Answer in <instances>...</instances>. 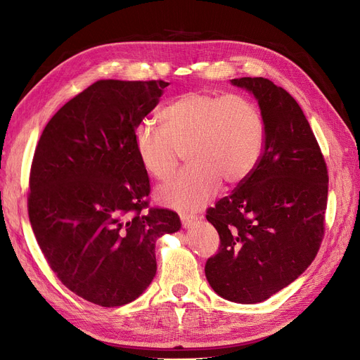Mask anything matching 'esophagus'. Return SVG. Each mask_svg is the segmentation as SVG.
<instances>
[{
  "label": "esophagus",
  "instance_id": "obj_1",
  "mask_svg": "<svg viewBox=\"0 0 360 360\" xmlns=\"http://www.w3.org/2000/svg\"><path fill=\"white\" fill-rule=\"evenodd\" d=\"M180 219H181L183 227H189V226L193 224L196 217L195 215H189V214H180Z\"/></svg>",
  "mask_w": 360,
  "mask_h": 360
}]
</instances>
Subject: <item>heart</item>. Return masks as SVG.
Here are the masks:
<instances>
[{
    "label": "heart",
    "instance_id": "heart-1",
    "mask_svg": "<svg viewBox=\"0 0 360 360\" xmlns=\"http://www.w3.org/2000/svg\"><path fill=\"white\" fill-rule=\"evenodd\" d=\"M162 126L142 122L133 131L141 164L157 180L173 173L181 152L189 167L162 184L157 196L171 208L196 211L219 191L221 181L246 180L264 149L261 110L242 94L189 91L160 112Z\"/></svg>",
    "mask_w": 360,
    "mask_h": 360
}]
</instances>
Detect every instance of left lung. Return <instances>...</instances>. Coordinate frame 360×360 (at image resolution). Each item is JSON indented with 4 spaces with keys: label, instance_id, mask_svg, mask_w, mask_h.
<instances>
[{
    "label": "left lung",
    "instance_id": "obj_1",
    "mask_svg": "<svg viewBox=\"0 0 360 360\" xmlns=\"http://www.w3.org/2000/svg\"><path fill=\"white\" fill-rule=\"evenodd\" d=\"M231 83L258 99L265 139L250 176L207 211L219 248L205 276L221 297L258 303L293 283L315 259L325 231L328 169L292 95L264 77Z\"/></svg>",
    "mask_w": 360,
    "mask_h": 360
}]
</instances>
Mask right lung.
I'll return each mask as SVG.
<instances>
[{
	"label": "right lung",
	"instance_id": "obj_1",
	"mask_svg": "<svg viewBox=\"0 0 360 360\" xmlns=\"http://www.w3.org/2000/svg\"><path fill=\"white\" fill-rule=\"evenodd\" d=\"M164 80H98L45 126L33 155L27 211L51 269L82 299L115 307L157 272L155 242L179 215L150 208L133 131L157 107Z\"/></svg>",
	"mask_w": 360,
	"mask_h": 360
}]
</instances>
